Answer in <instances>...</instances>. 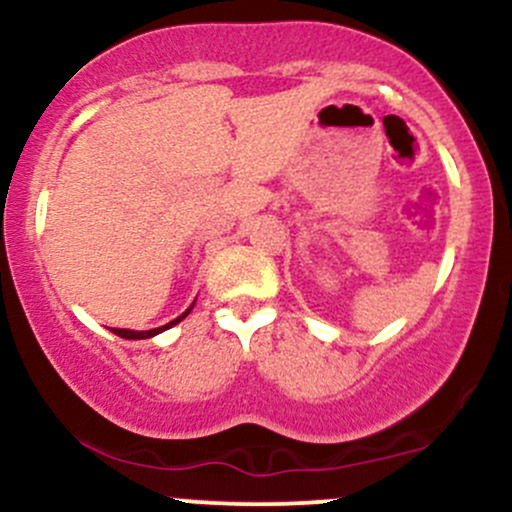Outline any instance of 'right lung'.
Here are the masks:
<instances>
[{
  "label": "right lung",
  "instance_id": "obj_1",
  "mask_svg": "<svg viewBox=\"0 0 512 512\" xmlns=\"http://www.w3.org/2000/svg\"><path fill=\"white\" fill-rule=\"evenodd\" d=\"M190 310H192V305H190V308H187L185 310V313H182L180 317H175V320L173 322H168V325H163V327H156V330H146V332H134V330H117V327H115V334H117V337H122V339H149V337H156V334L158 332H163V330H168V327H173V325H178V322L180 320H185V317L187 315H190Z\"/></svg>",
  "mask_w": 512,
  "mask_h": 512
}]
</instances>
